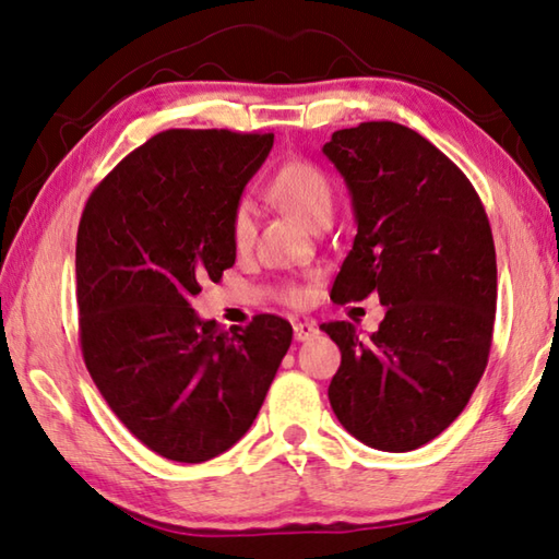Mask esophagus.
Segmentation results:
<instances>
[{
    "instance_id": "obj_1",
    "label": "esophagus",
    "mask_w": 559,
    "mask_h": 559,
    "mask_svg": "<svg viewBox=\"0 0 559 559\" xmlns=\"http://www.w3.org/2000/svg\"><path fill=\"white\" fill-rule=\"evenodd\" d=\"M293 333H296L298 343H302V340H310L318 335V325L308 323V320H298V323H293Z\"/></svg>"
}]
</instances>
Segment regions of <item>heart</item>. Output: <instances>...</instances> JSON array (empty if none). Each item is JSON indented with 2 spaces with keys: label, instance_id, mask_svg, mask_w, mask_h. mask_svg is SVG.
Returning <instances> with one entry per match:
<instances>
[{
  "label": "heart",
  "instance_id": "1",
  "mask_svg": "<svg viewBox=\"0 0 559 559\" xmlns=\"http://www.w3.org/2000/svg\"><path fill=\"white\" fill-rule=\"evenodd\" d=\"M271 200L281 204L283 210L298 216L300 222L316 224L320 216L330 214L333 210V185H330L328 175L310 159H288L283 163L276 173H273L269 182ZM253 210L251 204L241 200L234 206L231 222H229V236L236 251H246L253 243ZM286 298L293 302H300L306 293L300 288H288Z\"/></svg>",
  "mask_w": 559,
  "mask_h": 559
}]
</instances>
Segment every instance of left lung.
I'll return each mask as SVG.
<instances>
[{
    "mask_svg": "<svg viewBox=\"0 0 559 559\" xmlns=\"http://www.w3.org/2000/svg\"><path fill=\"white\" fill-rule=\"evenodd\" d=\"M323 153L353 194L357 234L333 283L340 306L380 296L367 340L323 323L343 353L328 386L340 424L367 447L414 451L468 404L493 343V234L468 177L392 120L333 132Z\"/></svg>",
    "mask_w": 559,
    "mask_h": 559,
    "instance_id": "left-lung-1",
    "label": "left lung"
}]
</instances>
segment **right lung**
Here are the masks:
<instances>
[{
    "label": "right lung",
    "instance_id": "1",
    "mask_svg": "<svg viewBox=\"0 0 559 559\" xmlns=\"http://www.w3.org/2000/svg\"><path fill=\"white\" fill-rule=\"evenodd\" d=\"M273 132L165 130L93 189L75 239L81 353L132 437L202 463L257 419L293 328L257 316L222 330L189 298L234 266V206Z\"/></svg>",
    "mask_w": 559,
    "mask_h": 559
}]
</instances>
